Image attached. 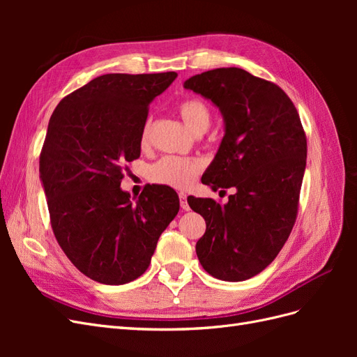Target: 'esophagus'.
Instances as JSON below:
<instances>
[{"label": "esophagus", "instance_id": "1", "mask_svg": "<svg viewBox=\"0 0 357 357\" xmlns=\"http://www.w3.org/2000/svg\"><path fill=\"white\" fill-rule=\"evenodd\" d=\"M178 198H180V207H181L183 210H189V204H188V195H186V193L180 192V193H178Z\"/></svg>", "mask_w": 357, "mask_h": 357}]
</instances>
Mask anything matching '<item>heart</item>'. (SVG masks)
<instances>
[{
    "label": "heart",
    "instance_id": "heart-1",
    "mask_svg": "<svg viewBox=\"0 0 357 357\" xmlns=\"http://www.w3.org/2000/svg\"><path fill=\"white\" fill-rule=\"evenodd\" d=\"M177 112L181 116L183 122L195 134H202L207 131L211 122V114L208 107L198 98L183 100ZM150 135V122L147 121L142 131H139V146L147 147ZM202 169L201 160L195 158H181V156H165L159 159L149 169V178L158 185H164L176 189L189 188Z\"/></svg>",
    "mask_w": 357,
    "mask_h": 357
}]
</instances>
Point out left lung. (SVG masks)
<instances>
[{
	"mask_svg": "<svg viewBox=\"0 0 357 357\" xmlns=\"http://www.w3.org/2000/svg\"><path fill=\"white\" fill-rule=\"evenodd\" d=\"M185 88L211 100L225 119V137L202 183L236 189L225 205L188 198L207 223L197 255L213 277L243 282L274 261L296 222L305 131L286 92L245 70L205 71Z\"/></svg>",
	"mask_w": 357,
	"mask_h": 357,
	"instance_id": "1",
	"label": "left lung"
}]
</instances>
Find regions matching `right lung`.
<instances>
[{
  "label": "right lung",
  "instance_id": "right-lung-1",
  "mask_svg": "<svg viewBox=\"0 0 357 357\" xmlns=\"http://www.w3.org/2000/svg\"><path fill=\"white\" fill-rule=\"evenodd\" d=\"M177 73L104 74L62 98L40 153V178L55 238L95 282L125 284L143 275L180 202L171 188L147 186L138 199L121 189L139 158L149 105Z\"/></svg>",
  "mask_w": 357,
  "mask_h": 357
}]
</instances>
